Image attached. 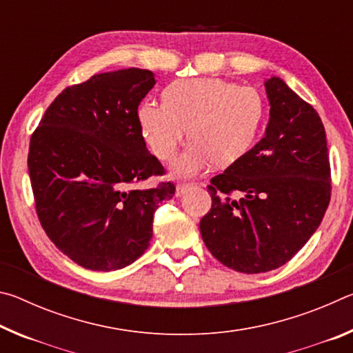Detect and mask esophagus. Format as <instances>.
<instances>
[{
    "mask_svg": "<svg viewBox=\"0 0 353 353\" xmlns=\"http://www.w3.org/2000/svg\"><path fill=\"white\" fill-rule=\"evenodd\" d=\"M191 187H193V183H179L176 187V198H181V196L185 193V191L190 190Z\"/></svg>",
    "mask_w": 353,
    "mask_h": 353,
    "instance_id": "1",
    "label": "esophagus"
}]
</instances>
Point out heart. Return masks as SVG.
I'll return each mask as SVG.
<instances>
[{
	"mask_svg": "<svg viewBox=\"0 0 353 353\" xmlns=\"http://www.w3.org/2000/svg\"><path fill=\"white\" fill-rule=\"evenodd\" d=\"M263 104L252 87L201 77L171 83L165 103L146 98L137 118L149 149L162 160L174 157L185 137L193 140L181 154L171 172L191 177L216 162L229 165L252 146L260 126Z\"/></svg>",
	"mask_w": 353,
	"mask_h": 353,
	"instance_id": "b5f03b06",
	"label": "heart"
}]
</instances>
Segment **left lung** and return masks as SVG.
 <instances>
[{"mask_svg": "<svg viewBox=\"0 0 353 353\" xmlns=\"http://www.w3.org/2000/svg\"><path fill=\"white\" fill-rule=\"evenodd\" d=\"M265 137L214 176L212 208L201 219L214 259L244 274L290 261L318 230L330 202L325 129L312 105L277 76L265 81Z\"/></svg>", "mask_w": 353, "mask_h": 353, "instance_id": "obj_1", "label": "left lung"}]
</instances>
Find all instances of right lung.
I'll return each mask as SVG.
<instances>
[{
    "instance_id": "right-lung-1",
    "label": "right lung",
    "mask_w": 353,
    "mask_h": 353,
    "mask_svg": "<svg viewBox=\"0 0 353 353\" xmlns=\"http://www.w3.org/2000/svg\"><path fill=\"white\" fill-rule=\"evenodd\" d=\"M154 73L94 74L52 101L28 155L40 224L56 248L92 271H117L145 254L154 212L176 187L134 188L163 166L149 154L137 110Z\"/></svg>"
}]
</instances>
